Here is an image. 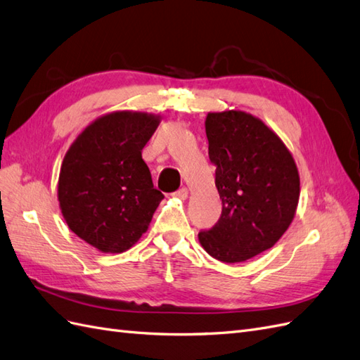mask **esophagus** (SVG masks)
I'll list each match as a JSON object with an SVG mask.
<instances>
[{
    "mask_svg": "<svg viewBox=\"0 0 360 360\" xmlns=\"http://www.w3.org/2000/svg\"><path fill=\"white\" fill-rule=\"evenodd\" d=\"M174 196H178L179 199H187L188 198V190L186 187H182L176 193H174Z\"/></svg>",
    "mask_w": 360,
    "mask_h": 360,
    "instance_id": "obj_1",
    "label": "esophagus"
}]
</instances>
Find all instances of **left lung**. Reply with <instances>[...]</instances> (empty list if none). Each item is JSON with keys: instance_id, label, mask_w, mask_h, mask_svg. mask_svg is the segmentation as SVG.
Masks as SVG:
<instances>
[{"instance_id": "8db88e82", "label": "left lung", "mask_w": 360, "mask_h": 360, "mask_svg": "<svg viewBox=\"0 0 360 360\" xmlns=\"http://www.w3.org/2000/svg\"><path fill=\"white\" fill-rule=\"evenodd\" d=\"M205 132L222 214L199 233V242L216 260L246 262L272 248L292 224L298 169L280 138L251 114L210 112Z\"/></svg>"}]
</instances>
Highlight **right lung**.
<instances>
[{"mask_svg": "<svg viewBox=\"0 0 360 360\" xmlns=\"http://www.w3.org/2000/svg\"><path fill=\"white\" fill-rule=\"evenodd\" d=\"M160 120L112 112L82 132L63 158L58 198L70 229L101 252H123L149 226L164 195L141 150Z\"/></svg>", "mask_w": 360, "mask_h": 360, "instance_id": "right-lung-1", "label": "right lung"}]
</instances>
